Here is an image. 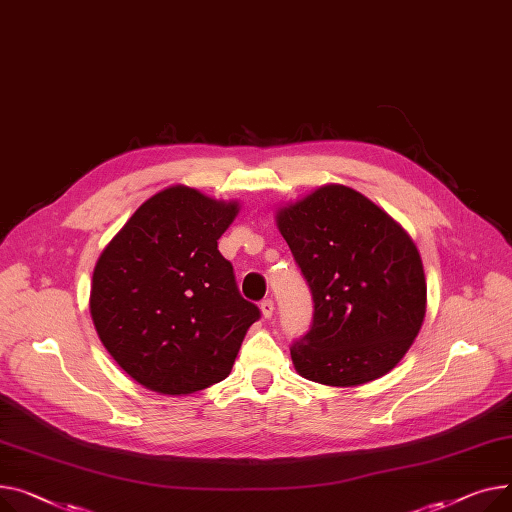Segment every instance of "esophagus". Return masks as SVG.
Instances as JSON below:
<instances>
[{"instance_id":"obj_1","label":"esophagus","mask_w":512,"mask_h":512,"mask_svg":"<svg viewBox=\"0 0 512 512\" xmlns=\"http://www.w3.org/2000/svg\"><path fill=\"white\" fill-rule=\"evenodd\" d=\"M260 312H262V316L264 318H270L275 314V304H273V299H264V302L260 304Z\"/></svg>"}]
</instances>
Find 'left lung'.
Listing matches in <instances>:
<instances>
[{
  "label": "left lung",
  "mask_w": 512,
  "mask_h": 512,
  "mask_svg": "<svg viewBox=\"0 0 512 512\" xmlns=\"http://www.w3.org/2000/svg\"><path fill=\"white\" fill-rule=\"evenodd\" d=\"M275 221L314 299L310 333L291 347L297 374L341 388L388 374L419 335L428 304L409 233L341 184L279 206Z\"/></svg>",
  "instance_id": "8db88e82"
}]
</instances>
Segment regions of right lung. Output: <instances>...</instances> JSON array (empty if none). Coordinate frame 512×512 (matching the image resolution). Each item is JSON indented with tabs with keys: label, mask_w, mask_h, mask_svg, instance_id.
<instances>
[{
	"label": "right lung",
	"mask_w": 512,
	"mask_h": 512,
	"mask_svg": "<svg viewBox=\"0 0 512 512\" xmlns=\"http://www.w3.org/2000/svg\"><path fill=\"white\" fill-rule=\"evenodd\" d=\"M239 213L169 186L142 202L101 252L90 316L109 355L161 395H192L229 376L260 312L239 295L219 237Z\"/></svg>",
	"instance_id": "1"
}]
</instances>
